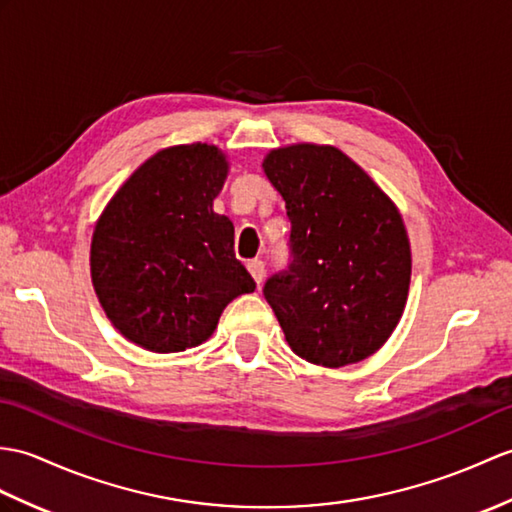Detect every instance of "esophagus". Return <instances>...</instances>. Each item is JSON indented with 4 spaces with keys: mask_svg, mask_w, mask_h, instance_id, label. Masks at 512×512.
Wrapping results in <instances>:
<instances>
[{
    "mask_svg": "<svg viewBox=\"0 0 512 512\" xmlns=\"http://www.w3.org/2000/svg\"><path fill=\"white\" fill-rule=\"evenodd\" d=\"M246 268H248V272H251V275H253V279L257 281V285H259L261 281H264V277H266L264 261H261V259H251V261H248V264H246Z\"/></svg>",
    "mask_w": 512,
    "mask_h": 512,
    "instance_id": "obj_1",
    "label": "esophagus"
}]
</instances>
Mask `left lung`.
I'll return each mask as SVG.
<instances>
[{"label": "left lung", "instance_id": "1", "mask_svg": "<svg viewBox=\"0 0 512 512\" xmlns=\"http://www.w3.org/2000/svg\"><path fill=\"white\" fill-rule=\"evenodd\" d=\"M261 168L292 222V266L264 288L285 340L325 368L366 360L408 301L412 253L397 205L334 146H281Z\"/></svg>", "mask_w": 512, "mask_h": 512}]
</instances>
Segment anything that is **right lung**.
<instances>
[{
	"label": "right lung",
	"instance_id": "add662e5",
	"mask_svg": "<svg viewBox=\"0 0 512 512\" xmlns=\"http://www.w3.org/2000/svg\"><path fill=\"white\" fill-rule=\"evenodd\" d=\"M229 159L213 144L152 154L95 222L91 283L106 318L137 347L178 353L211 338L255 281L233 253V222L213 211Z\"/></svg>",
	"mask_w": 512,
	"mask_h": 512
}]
</instances>
